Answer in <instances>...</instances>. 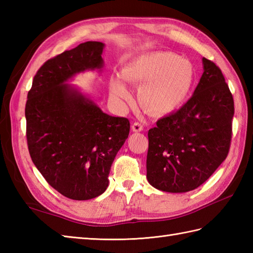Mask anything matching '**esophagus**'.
Segmentation results:
<instances>
[{
    "mask_svg": "<svg viewBox=\"0 0 253 253\" xmlns=\"http://www.w3.org/2000/svg\"><path fill=\"white\" fill-rule=\"evenodd\" d=\"M131 129H132V131H135V132H140V131L143 130V126L141 125L140 123H133Z\"/></svg>",
    "mask_w": 253,
    "mask_h": 253,
    "instance_id": "obj_1",
    "label": "esophagus"
}]
</instances>
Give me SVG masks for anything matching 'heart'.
I'll return each instance as SVG.
<instances>
[{"label": "heart", "mask_w": 253, "mask_h": 253, "mask_svg": "<svg viewBox=\"0 0 253 253\" xmlns=\"http://www.w3.org/2000/svg\"><path fill=\"white\" fill-rule=\"evenodd\" d=\"M127 83L142 84L140 100L155 115L174 112L184 103L191 89L193 71L185 58L170 52L155 51L138 56L123 69ZM110 93L117 101L130 102L132 91L120 76L111 79Z\"/></svg>", "instance_id": "1"}]
</instances>
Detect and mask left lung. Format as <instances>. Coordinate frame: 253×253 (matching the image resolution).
I'll return each mask as SVG.
<instances>
[{
	"mask_svg": "<svg viewBox=\"0 0 253 253\" xmlns=\"http://www.w3.org/2000/svg\"><path fill=\"white\" fill-rule=\"evenodd\" d=\"M203 74L191 98L148 132L147 178L166 192L196 189L226 159L234 99L215 64L202 58Z\"/></svg>",
	"mask_w": 253,
	"mask_h": 253,
	"instance_id": "left-lung-1",
	"label": "left lung"
}]
</instances>
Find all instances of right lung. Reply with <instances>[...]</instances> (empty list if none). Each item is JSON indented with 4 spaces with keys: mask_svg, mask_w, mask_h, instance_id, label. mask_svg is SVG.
I'll return each mask as SVG.
<instances>
[{
    "mask_svg": "<svg viewBox=\"0 0 253 253\" xmlns=\"http://www.w3.org/2000/svg\"><path fill=\"white\" fill-rule=\"evenodd\" d=\"M104 43L88 41L46 61L27 96V142L32 162L55 190L89 200L109 186L111 166L129 135L125 117H114L69 84L84 71L102 72Z\"/></svg>",
    "mask_w": 253,
    "mask_h": 253,
    "instance_id": "obj_1",
    "label": "right lung"
}]
</instances>
